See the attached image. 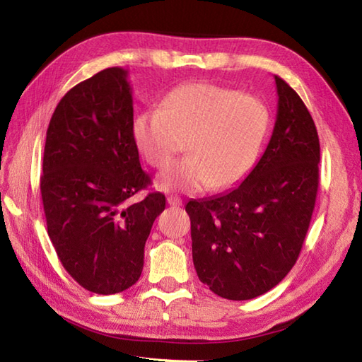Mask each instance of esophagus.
<instances>
[{
  "label": "esophagus",
  "instance_id": "1",
  "mask_svg": "<svg viewBox=\"0 0 362 362\" xmlns=\"http://www.w3.org/2000/svg\"><path fill=\"white\" fill-rule=\"evenodd\" d=\"M168 204L171 206H180L182 199L179 196H168Z\"/></svg>",
  "mask_w": 362,
  "mask_h": 362
}]
</instances>
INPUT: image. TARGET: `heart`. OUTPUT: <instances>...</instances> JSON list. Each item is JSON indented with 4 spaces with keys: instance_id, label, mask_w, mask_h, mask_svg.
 Masks as SVG:
<instances>
[{
    "instance_id": "obj_1",
    "label": "heart",
    "mask_w": 362,
    "mask_h": 362,
    "mask_svg": "<svg viewBox=\"0 0 362 362\" xmlns=\"http://www.w3.org/2000/svg\"><path fill=\"white\" fill-rule=\"evenodd\" d=\"M271 113L259 98L209 82H189L169 91L160 109L135 115L132 135L153 168L163 169L182 141L188 157L157 179L166 193L196 194L227 189L247 175L263 149Z\"/></svg>"
}]
</instances>
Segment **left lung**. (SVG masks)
I'll list each match as a JSON object with an SVG mask.
<instances>
[{"label": "left lung", "mask_w": 362, "mask_h": 362, "mask_svg": "<svg viewBox=\"0 0 362 362\" xmlns=\"http://www.w3.org/2000/svg\"><path fill=\"white\" fill-rule=\"evenodd\" d=\"M275 83L276 119L257 166L240 187L185 206L199 280L228 300L255 298L288 275L316 205V124L296 91Z\"/></svg>", "instance_id": "1"}]
</instances>
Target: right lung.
<instances>
[{
    "mask_svg": "<svg viewBox=\"0 0 362 362\" xmlns=\"http://www.w3.org/2000/svg\"><path fill=\"white\" fill-rule=\"evenodd\" d=\"M132 122L127 70L113 66L68 91L46 130L40 191L49 240L65 271L95 294L138 281L146 240L166 204L161 193L130 202L151 183Z\"/></svg>",
    "mask_w": 362,
    "mask_h": 362,
    "instance_id": "right-lung-1",
    "label": "right lung"
}]
</instances>
